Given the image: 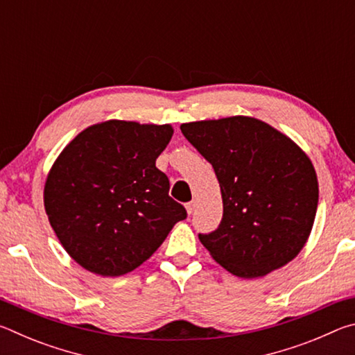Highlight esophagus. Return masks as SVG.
Returning a JSON list of instances; mask_svg holds the SVG:
<instances>
[{
  "label": "esophagus",
  "mask_w": 355,
  "mask_h": 355,
  "mask_svg": "<svg viewBox=\"0 0 355 355\" xmlns=\"http://www.w3.org/2000/svg\"><path fill=\"white\" fill-rule=\"evenodd\" d=\"M194 209H196V200H191L186 203V211H188V214L194 213Z\"/></svg>",
  "instance_id": "1"
}]
</instances>
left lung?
Returning <instances> with one entry per match:
<instances>
[{
  "mask_svg": "<svg viewBox=\"0 0 355 355\" xmlns=\"http://www.w3.org/2000/svg\"><path fill=\"white\" fill-rule=\"evenodd\" d=\"M183 136L213 166L224 214L199 233L209 254L236 277H263L307 243L318 208L311 161L290 137L245 116L183 123Z\"/></svg>",
  "mask_w": 355,
  "mask_h": 355,
  "instance_id": "1",
  "label": "left lung"
}]
</instances>
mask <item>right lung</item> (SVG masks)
<instances>
[{
    "mask_svg": "<svg viewBox=\"0 0 355 355\" xmlns=\"http://www.w3.org/2000/svg\"><path fill=\"white\" fill-rule=\"evenodd\" d=\"M172 135L171 125L107 120L81 131L58 156L45 211L80 266L103 277L131 272L186 219L155 164Z\"/></svg>",
    "mask_w": 355,
    "mask_h": 355,
    "instance_id": "right-lung-1",
    "label": "right lung"
}]
</instances>
